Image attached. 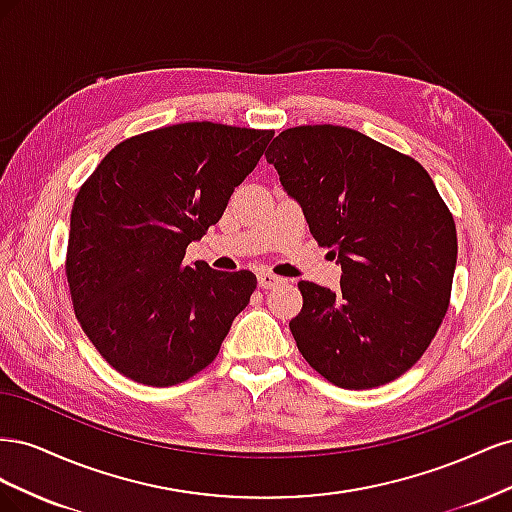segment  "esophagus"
I'll use <instances>...</instances> for the list:
<instances>
[{
  "instance_id": "34e87169",
  "label": "esophagus",
  "mask_w": 512,
  "mask_h": 512,
  "mask_svg": "<svg viewBox=\"0 0 512 512\" xmlns=\"http://www.w3.org/2000/svg\"><path fill=\"white\" fill-rule=\"evenodd\" d=\"M258 284L262 286V288H275V286H280V284H284V277H277V275H273V273H269V271H262V273H258Z\"/></svg>"
}]
</instances>
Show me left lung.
I'll return each mask as SVG.
<instances>
[{"label": "left lung", "mask_w": 512, "mask_h": 512, "mask_svg": "<svg viewBox=\"0 0 512 512\" xmlns=\"http://www.w3.org/2000/svg\"><path fill=\"white\" fill-rule=\"evenodd\" d=\"M267 162L342 265L339 290L299 282L290 331L342 389H374L421 359L451 301L457 230L416 160L342 126L284 130Z\"/></svg>", "instance_id": "left-lung-1"}]
</instances>
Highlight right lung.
Here are the masks:
<instances>
[{"label": "right lung", "mask_w": 512, "mask_h": 512, "mask_svg": "<svg viewBox=\"0 0 512 512\" xmlns=\"http://www.w3.org/2000/svg\"><path fill=\"white\" fill-rule=\"evenodd\" d=\"M273 134L211 121L151 130L108 151L76 194L66 258L74 314L119 374L173 386L218 356L256 275L185 265V247L218 224Z\"/></svg>", "instance_id": "1"}]
</instances>
